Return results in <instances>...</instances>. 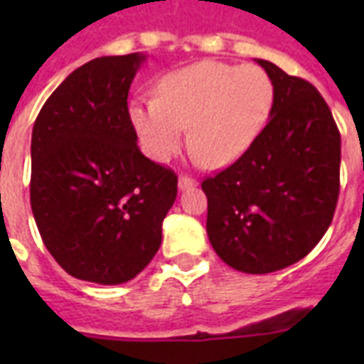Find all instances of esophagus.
<instances>
[{"label": "esophagus", "mask_w": 364, "mask_h": 364, "mask_svg": "<svg viewBox=\"0 0 364 364\" xmlns=\"http://www.w3.org/2000/svg\"><path fill=\"white\" fill-rule=\"evenodd\" d=\"M191 187H196V179H194V177H188V176L179 177V188H181V191Z\"/></svg>", "instance_id": "1"}]
</instances>
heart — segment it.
<instances>
[{
  "label": "heart",
  "mask_w": 364,
  "mask_h": 364,
  "mask_svg": "<svg viewBox=\"0 0 364 364\" xmlns=\"http://www.w3.org/2000/svg\"><path fill=\"white\" fill-rule=\"evenodd\" d=\"M156 98L130 104L141 149L166 162L188 143L210 168H225L247 151L274 105V82L260 65L200 60L160 79Z\"/></svg>",
  "instance_id": "heart-1"
}]
</instances>
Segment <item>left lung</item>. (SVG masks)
<instances>
[{"instance_id": "left-lung-1", "label": "left lung", "mask_w": 364, "mask_h": 364, "mask_svg": "<svg viewBox=\"0 0 364 364\" xmlns=\"http://www.w3.org/2000/svg\"><path fill=\"white\" fill-rule=\"evenodd\" d=\"M257 62L274 82L270 119L234 164L202 181L211 245L245 274L304 259L331 227L340 193V132L327 102L306 79Z\"/></svg>"}]
</instances>
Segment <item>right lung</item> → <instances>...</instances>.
Here are the masks:
<instances>
[{
  "label": "right lung",
  "mask_w": 364,
  "mask_h": 364,
  "mask_svg": "<svg viewBox=\"0 0 364 364\" xmlns=\"http://www.w3.org/2000/svg\"><path fill=\"white\" fill-rule=\"evenodd\" d=\"M143 54L102 56L68 75L31 132L30 202L48 253L70 276L119 285L151 262L177 176L143 156L128 90Z\"/></svg>",
  "instance_id": "1"
}]
</instances>
